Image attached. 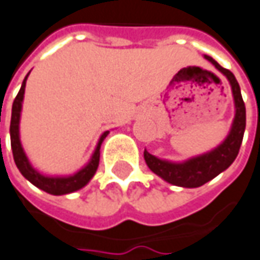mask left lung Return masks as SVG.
Segmentation results:
<instances>
[{
    "mask_svg": "<svg viewBox=\"0 0 260 260\" xmlns=\"http://www.w3.org/2000/svg\"><path fill=\"white\" fill-rule=\"evenodd\" d=\"M207 61H210L216 69L219 70L224 77L228 78L232 88L233 103H235V118L232 121L229 134L223 142L213 150L187 158L184 161H170L166 158L156 157L144 150V160L151 172L170 184L180 187H200L205 183L210 182L216 176L220 175L235 161L243 140V133L246 127V109L240 94V87L233 73L223 69L217 61L212 57L205 55Z\"/></svg>",
    "mask_w": 260,
    "mask_h": 260,
    "instance_id": "1",
    "label": "left lung"
}]
</instances>
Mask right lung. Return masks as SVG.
I'll list each match as a JSON object with an SVG mask.
<instances>
[{
  "instance_id": "right-lung-1",
  "label": "right lung",
  "mask_w": 260,
  "mask_h": 260,
  "mask_svg": "<svg viewBox=\"0 0 260 260\" xmlns=\"http://www.w3.org/2000/svg\"><path fill=\"white\" fill-rule=\"evenodd\" d=\"M29 73L25 76L21 88L15 100L12 103V113H11V124H10V136H11V149L14 161L28 182H31L36 187L41 190L47 191L54 196H61V194H69L73 191H77L83 189L87 183L93 179V176L97 172L99 161H100V147L104 139L107 137L110 132H104L99 139V143L94 149L91 157L88 163L84 167H81L74 175L70 176H48L38 172L36 167L31 165V161L27 157L25 151L22 149L20 139V120H21V110H22V100H24V93H25V83L28 78Z\"/></svg>"
}]
</instances>
